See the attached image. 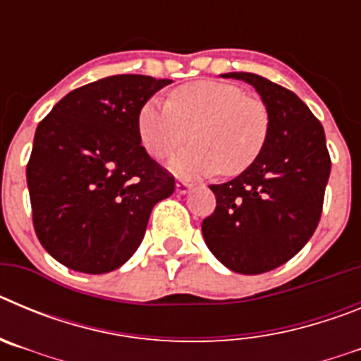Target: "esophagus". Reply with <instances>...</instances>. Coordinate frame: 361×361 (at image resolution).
Segmentation results:
<instances>
[{
  "mask_svg": "<svg viewBox=\"0 0 361 361\" xmlns=\"http://www.w3.org/2000/svg\"><path fill=\"white\" fill-rule=\"evenodd\" d=\"M191 186H193V184H191L190 180H184V178H178L177 184H175V190H177V193H180V195H184V193H188V191L191 190Z\"/></svg>",
  "mask_w": 361,
  "mask_h": 361,
  "instance_id": "esophagus-1",
  "label": "esophagus"
}]
</instances>
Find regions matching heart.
I'll use <instances>...</instances> for the list:
<instances>
[{
  "label": "heart",
  "instance_id": "obj_1",
  "mask_svg": "<svg viewBox=\"0 0 361 361\" xmlns=\"http://www.w3.org/2000/svg\"><path fill=\"white\" fill-rule=\"evenodd\" d=\"M146 152L166 159L191 139L197 142L171 159L180 175L235 177L255 164L269 135V111L240 86L195 81L171 90L170 99H149L137 116Z\"/></svg>",
  "mask_w": 361,
  "mask_h": 361
}]
</instances>
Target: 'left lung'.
I'll return each mask as SVG.
<instances>
[{"label":"left lung","instance_id":"left-lung-1","mask_svg":"<svg viewBox=\"0 0 361 361\" xmlns=\"http://www.w3.org/2000/svg\"><path fill=\"white\" fill-rule=\"evenodd\" d=\"M255 86L269 135L251 168L213 184L216 208L202 222L209 251L231 271L260 275L295 257L317 229L331 157L324 126L291 90L250 72L222 73Z\"/></svg>","mask_w":361,"mask_h":361}]
</instances>
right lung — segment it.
<instances>
[{
    "mask_svg": "<svg viewBox=\"0 0 361 361\" xmlns=\"http://www.w3.org/2000/svg\"><path fill=\"white\" fill-rule=\"evenodd\" d=\"M170 79L121 73L75 88L37 124L27 164L41 245L73 271L123 266L175 178L141 145L137 116Z\"/></svg>",
    "mask_w": 361,
    "mask_h": 361,
    "instance_id": "right-lung-1",
    "label": "right lung"
}]
</instances>
